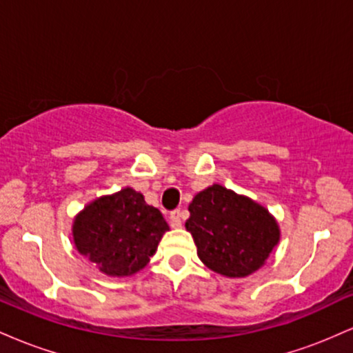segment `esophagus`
Masks as SVG:
<instances>
[{
    "mask_svg": "<svg viewBox=\"0 0 353 353\" xmlns=\"http://www.w3.org/2000/svg\"><path fill=\"white\" fill-rule=\"evenodd\" d=\"M169 224H171L172 228H179V225L182 224V221H181V210H179V209L172 210V212L169 214Z\"/></svg>",
    "mask_w": 353,
    "mask_h": 353,
    "instance_id": "1",
    "label": "esophagus"
}]
</instances>
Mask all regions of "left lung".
<instances>
[{"label":"left lung","instance_id":"obj_1","mask_svg":"<svg viewBox=\"0 0 353 353\" xmlns=\"http://www.w3.org/2000/svg\"><path fill=\"white\" fill-rule=\"evenodd\" d=\"M185 229L197 255L214 272L247 277L259 269L279 242L277 222L247 197L214 184L194 197Z\"/></svg>","mask_w":353,"mask_h":353}]
</instances>
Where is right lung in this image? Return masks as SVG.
<instances>
[{"label":"right lung","mask_w":353,"mask_h":353,"mask_svg":"<svg viewBox=\"0 0 353 353\" xmlns=\"http://www.w3.org/2000/svg\"><path fill=\"white\" fill-rule=\"evenodd\" d=\"M165 230L159 209L145 204L143 194L125 188L99 197L76 217V249L98 264L101 272L116 277L136 274L149 262Z\"/></svg>","instance_id":"1"}]
</instances>
